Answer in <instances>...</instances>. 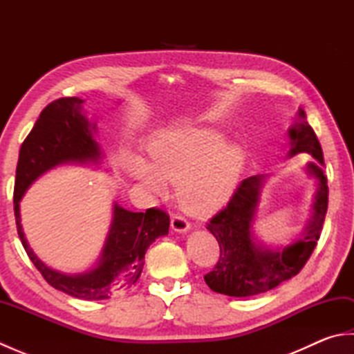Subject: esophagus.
Returning <instances> with one entry per match:
<instances>
[{
	"mask_svg": "<svg viewBox=\"0 0 354 354\" xmlns=\"http://www.w3.org/2000/svg\"><path fill=\"white\" fill-rule=\"evenodd\" d=\"M170 223H171V230L176 231V232H185V231L190 230V223L187 222L184 217H181V216H173Z\"/></svg>",
	"mask_w": 354,
	"mask_h": 354,
	"instance_id": "1",
	"label": "esophagus"
}]
</instances>
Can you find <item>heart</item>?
<instances>
[{"instance_id":"1","label":"heart","mask_w":354,"mask_h":354,"mask_svg":"<svg viewBox=\"0 0 354 354\" xmlns=\"http://www.w3.org/2000/svg\"><path fill=\"white\" fill-rule=\"evenodd\" d=\"M150 164L131 156L127 170L156 194L165 181L176 184V198L187 213L205 216L222 207L234 192L245 164L237 145H227L214 127H181L155 135L149 145Z\"/></svg>"}]
</instances>
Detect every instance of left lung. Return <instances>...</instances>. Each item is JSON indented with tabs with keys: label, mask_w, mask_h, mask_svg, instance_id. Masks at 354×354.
I'll list each match as a JSON object with an SVG mask.
<instances>
[{
	"label": "left lung",
	"mask_w": 354,
	"mask_h": 354,
	"mask_svg": "<svg viewBox=\"0 0 354 354\" xmlns=\"http://www.w3.org/2000/svg\"><path fill=\"white\" fill-rule=\"evenodd\" d=\"M299 122L289 129V156L309 153L317 162L307 164L310 176L318 179L313 214L306 227L304 237L284 248H268L254 237L252 223L260 201L265 176L255 175L239 184L230 202L207 223V230L216 237L221 257L204 280L208 288L228 297H251L268 292L295 277L304 268L317 246L328 205L327 178L319 165L324 164L322 149L306 112L299 109Z\"/></svg>",
	"instance_id": "8db88e82"
}]
</instances>
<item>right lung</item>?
I'll return each instance as SVG.
<instances>
[{"mask_svg":"<svg viewBox=\"0 0 354 354\" xmlns=\"http://www.w3.org/2000/svg\"><path fill=\"white\" fill-rule=\"evenodd\" d=\"M79 97L47 104L19 150L13 209L18 236L30 260L53 288L80 299H108L132 288L145 266V254L155 239L169 232L170 217L158 208L133 213L114 202L112 223L95 268L82 274H62L48 268L30 248L21 227L19 201L42 173L65 162L99 164L102 150L94 140L95 123L85 117Z\"/></svg>","mask_w":354,"mask_h":354,"instance_id":"obj_1","label":"right lung"}]
</instances>
